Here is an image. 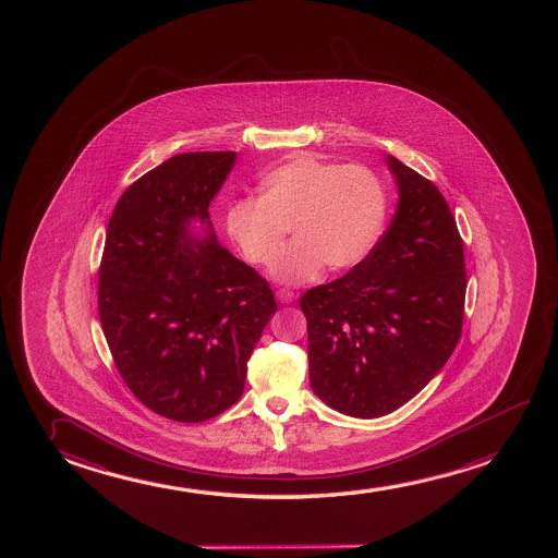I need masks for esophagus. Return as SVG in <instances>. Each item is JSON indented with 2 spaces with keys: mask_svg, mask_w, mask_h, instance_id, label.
Returning a JSON list of instances; mask_svg holds the SVG:
<instances>
[{
  "mask_svg": "<svg viewBox=\"0 0 558 558\" xmlns=\"http://www.w3.org/2000/svg\"><path fill=\"white\" fill-rule=\"evenodd\" d=\"M275 296H277V300H279L281 304H291V302H294V299H296V294H294L291 289H277Z\"/></svg>",
  "mask_w": 558,
  "mask_h": 558,
  "instance_id": "obj_1",
  "label": "esophagus"
}]
</instances>
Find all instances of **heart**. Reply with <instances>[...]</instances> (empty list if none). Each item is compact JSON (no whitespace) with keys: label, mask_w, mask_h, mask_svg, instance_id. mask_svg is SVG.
Returning a JSON list of instances; mask_svg holds the SVG:
<instances>
[{"label":"heart","mask_w":558,"mask_h":558,"mask_svg":"<svg viewBox=\"0 0 558 558\" xmlns=\"http://www.w3.org/2000/svg\"><path fill=\"white\" fill-rule=\"evenodd\" d=\"M259 185L262 195L229 205L226 228L254 266L271 264L292 229L294 241L271 267L279 283H306L325 266L338 271L360 264L385 226L388 189L369 166L299 155Z\"/></svg>","instance_id":"heart-1"}]
</instances>
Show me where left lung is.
I'll return each instance as SVG.
<instances>
[{
  "label": "left lung",
  "instance_id": "left-lung-1",
  "mask_svg": "<svg viewBox=\"0 0 558 558\" xmlns=\"http://www.w3.org/2000/svg\"><path fill=\"white\" fill-rule=\"evenodd\" d=\"M400 201L390 228L348 274L304 292L310 385L329 408L388 415L421 392L463 327V239L432 181L388 155Z\"/></svg>",
  "mask_w": 558,
  "mask_h": 558
}]
</instances>
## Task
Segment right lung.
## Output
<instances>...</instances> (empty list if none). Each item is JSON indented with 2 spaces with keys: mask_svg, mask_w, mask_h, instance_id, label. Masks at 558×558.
<instances>
[{
  "mask_svg": "<svg viewBox=\"0 0 558 558\" xmlns=\"http://www.w3.org/2000/svg\"><path fill=\"white\" fill-rule=\"evenodd\" d=\"M235 158H168L122 193L107 228L97 300L112 360L143 405L178 423H203L241 398L277 312L266 279L218 243L210 221Z\"/></svg>",
  "mask_w": 558,
  "mask_h": 558,
  "instance_id": "1",
  "label": "right lung"
}]
</instances>
